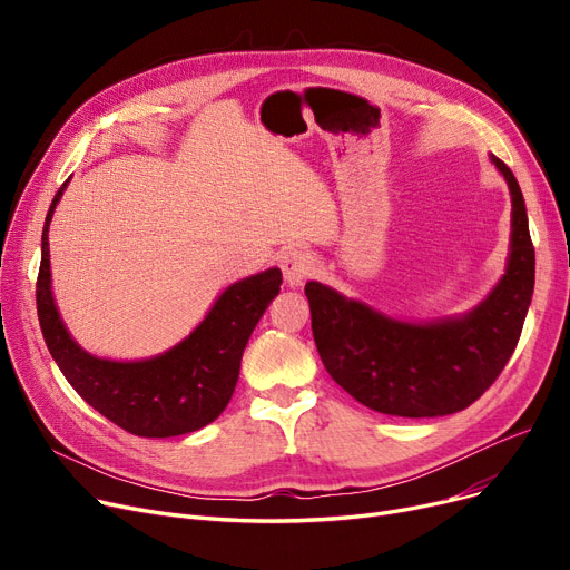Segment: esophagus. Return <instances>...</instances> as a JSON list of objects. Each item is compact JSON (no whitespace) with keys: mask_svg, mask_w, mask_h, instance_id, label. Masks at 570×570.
Here are the masks:
<instances>
[{"mask_svg":"<svg viewBox=\"0 0 570 570\" xmlns=\"http://www.w3.org/2000/svg\"><path fill=\"white\" fill-rule=\"evenodd\" d=\"M279 265L288 286H301L314 269V261L303 247H286L279 256Z\"/></svg>","mask_w":570,"mask_h":570,"instance_id":"34e87169","label":"esophagus"}]
</instances>
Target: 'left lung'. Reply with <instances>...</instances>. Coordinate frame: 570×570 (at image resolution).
Segmentation results:
<instances>
[{"instance_id":"obj_1","label":"left lung","mask_w":570,"mask_h":570,"mask_svg":"<svg viewBox=\"0 0 570 570\" xmlns=\"http://www.w3.org/2000/svg\"><path fill=\"white\" fill-rule=\"evenodd\" d=\"M492 164L511 189V254L505 275L469 314L409 323L307 282L321 361L361 404L402 417L458 413L481 397L511 361L531 305L535 256L518 179L494 155Z\"/></svg>"}]
</instances>
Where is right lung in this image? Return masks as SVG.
<instances>
[{
    "label": "right lung",
    "instance_id": "obj_1",
    "mask_svg": "<svg viewBox=\"0 0 570 570\" xmlns=\"http://www.w3.org/2000/svg\"><path fill=\"white\" fill-rule=\"evenodd\" d=\"M65 189L67 183L46 215L37 279L41 333L57 367L89 406L136 436L166 439L209 425L233 397L239 361L256 323L279 293L282 269L269 267L230 284L196 331L161 355L131 363L89 355L59 318L50 288L48 226Z\"/></svg>",
    "mask_w": 570,
    "mask_h": 570
}]
</instances>
